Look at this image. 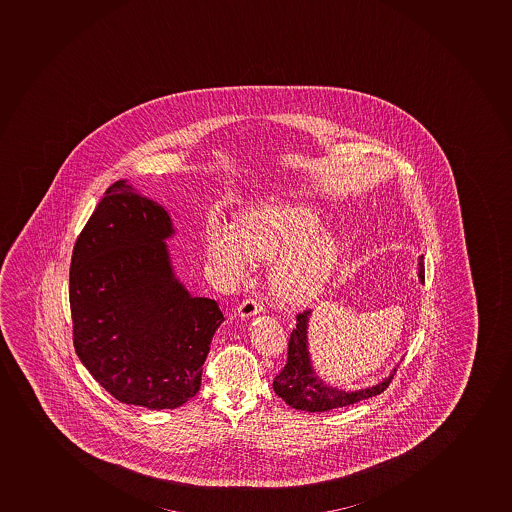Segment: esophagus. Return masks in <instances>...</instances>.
Instances as JSON below:
<instances>
[{"label": "esophagus", "mask_w": 512, "mask_h": 512, "mask_svg": "<svg viewBox=\"0 0 512 512\" xmlns=\"http://www.w3.org/2000/svg\"><path fill=\"white\" fill-rule=\"evenodd\" d=\"M263 311V303L258 298H246L239 304L238 316L241 319L251 318L254 314Z\"/></svg>", "instance_id": "1"}]
</instances>
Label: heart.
Wrapping results in <instances>:
<instances>
[{
    "label": "heart",
    "mask_w": 512,
    "mask_h": 512,
    "mask_svg": "<svg viewBox=\"0 0 512 512\" xmlns=\"http://www.w3.org/2000/svg\"><path fill=\"white\" fill-rule=\"evenodd\" d=\"M321 219L313 209L271 206L244 219L239 236L228 226L209 233V259L228 281H241L251 259L279 258L271 274L276 293L289 303H308L316 298L338 266L341 244L333 234L314 238Z\"/></svg>",
    "instance_id": "1"
}]
</instances>
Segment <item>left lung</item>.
<instances>
[{"label":"left lung","instance_id":"left-lung-1","mask_svg":"<svg viewBox=\"0 0 512 512\" xmlns=\"http://www.w3.org/2000/svg\"><path fill=\"white\" fill-rule=\"evenodd\" d=\"M419 279L424 283V263L419 258ZM311 311H304L296 316V328L291 333L288 343V361L276 374L273 381L274 392L286 404L308 412H326L338 407L351 406L369 397L378 396L389 386L396 368L389 378L381 383L359 391L346 392L338 387L326 386L314 373L308 351V321Z\"/></svg>","mask_w":512,"mask_h":512}]
</instances>
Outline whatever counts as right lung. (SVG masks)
<instances>
[{"instance_id":"1","label":"right lung","mask_w":512,"mask_h":512,"mask_svg":"<svg viewBox=\"0 0 512 512\" xmlns=\"http://www.w3.org/2000/svg\"><path fill=\"white\" fill-rule=\"evenodd\" d=\"M171 218L126 181L106 189L76 239L70 268L73 344L91 376L125 404L174 409L199 391L224 316L174 276Z\"/></svg>"}]
</instances>
